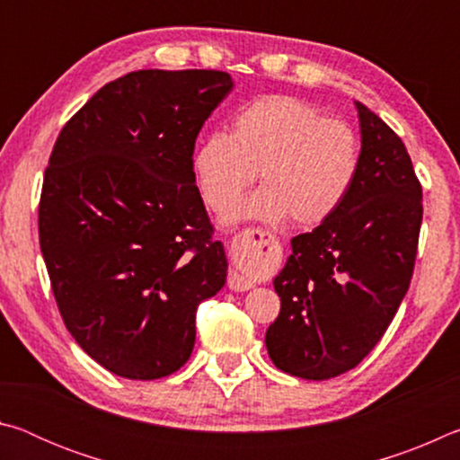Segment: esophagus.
I'll list each match as a JSON object with an SVG mask.
<instances>
[{"label":"esophagus","instance_id":"esophagus-1","mask_svg":"<svg viewBox=\"0 0 460 460\" xmlns=\"http://www.w3.org/2000/svg\"><path fill=\"white\" fill-rule=\"evenodd\" d=\"M261 233L255 231V229H247V231H241L239 235H235L233 239V252H235L241 260L245 258H252L255 253V249L261 247ZM229 288L235 292H245L249 288H253V279L247 278L245 274H241L239 270H231L229 274Z\"/></svg>","mask_w":460,"mask_h":460}]
</instances>
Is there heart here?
Wrapping results in <instances>:
<instances>
[{"label": "heart", "mask_w": 460, "mask_h": 460, "mask_svg": "<svg viewBox=\"0 0 460 460\" xmlns=\"http://www.w3.org/2000/svg\"><path fill=\"white\" fill-rule=\"evenodd\" d=\"M359 162V139L349 123L324 118L298 97L268 95L233 115L231 134L215 131L200 139L192 172L207 207L225 213L260 170L263 186L233 217L266 223L290 217L314 227L345 202Z\"/></svg>", "instance_id": "heart-1"}]
</instances>
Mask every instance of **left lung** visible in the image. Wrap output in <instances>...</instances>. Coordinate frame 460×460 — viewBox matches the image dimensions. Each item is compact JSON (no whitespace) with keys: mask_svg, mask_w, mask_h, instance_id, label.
<instances>
[{"mask_svg":"<svg viewBox=\"0 0 460 460\" xmlns=\"http://www.w3.org/2000/svg\"><path fill=\"white\" fill-rule=\"evenodd\" d=\"M361 162L351 192L274 278L282 308L266 332L270 359L294 377L323 381L353 369L384 337L414 271L422 186L406 146L355 101Z\"/></svg>","mask_w":460,"mask_h":460,"instance_id":"obj_1","label":"left lung"}]
</instances>
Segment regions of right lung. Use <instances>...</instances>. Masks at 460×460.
<instances>
[{"mask_svg":"<svg viewBox=\"0 0 460 460\" xmlns=\"http://www.w3.org/2000/svg\"><path fill=\"white\" fill-rule=\"evenodd\" d=\"M221 71H136L62 128L44 172L38 233L54 298L91 359L126 379L189 361L202 300L227 255L194 182V142L229 95Z\"/></svg>","mask_w":460,"mask_h":460,"instance_id":"obj_1","label":"right lung"}]
</instances>
